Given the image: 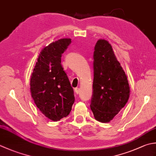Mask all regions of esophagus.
Returning a JSON list of instances; mask_svg holds the SVG:
<instances>
[{"mask_svg":"<svg viewBox=\"0 0 156 156\" xmlns=\"http://www.w3.org/2000/svg\"><path fill=\"white\" fill-rule=\"evenodd\" d=\"M74 90H75V93H76V94H78L79 93H80V88H76Z\"/></svg>","mask_w":156,"mask_h":156,"instance_id":"34e87169","label":"esophagus"}]
</instances>
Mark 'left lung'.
<instances>
[{"instance_id": "left-lung-1", "label": "left lung", "mask_w": 156, "mask_h": 156, "mask_svg": "<svg viewBox=\"0 0 156 156\" xmlns=\"http://www.w3.org/2000/svg\"><path fill=\"white\" fill-rule=\"evenodd\" d=\"M93 92L90 109L97 121L110 122L126 105L130 87L111 44L105 40L97 42L93 53Z\"/></svg>"}]
</instances>
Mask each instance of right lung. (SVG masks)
I'll return each instance as SVG.
<instances>
[{
	"label": "right lung",
	"mask_w": 156,
	"mask_h": 156,
	"mask_svg": "<svg viewBox=\"0 0 156 156\" xmlns=\"http://www.w3.org/2000/svg\"><path fill=\"white\" fill-rule=\"evenodd\" d=\"M62 38L44 47L40 53L30 79V92L36 105L46 117L58 121L68 116L75 97L61 62L71 43Z\"/></svg>",
	"instance_id": "1"
}]
</instances>
